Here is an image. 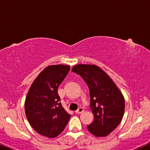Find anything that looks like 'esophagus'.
Masks as SVG:
<instances>
[{
  "instance_id": "34e87169",
  "label": "esophagus",
  "mask_w": 150,
  "mask_h": 150,
  "mask_svg": "<svg viewBox=\"0 0 150 150\" xmlns=\"http://www.w3.org/2000/svg\"><path fill=\"white\" fill-rule=\"evenodd\" d=\"M83 111H84V109H83L82 107H79L78 109L76 111H75V113H77V114H79V113H82Z\"/></svg>"
}]
</instances>
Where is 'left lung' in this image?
Returning a JSON list of instances; mask_svg holds the SVG:
<instances>
[{
	"label": "left lung",
	"mask_w": 150,
	"mask_h": 150,
	"mask_svg": "<svg viewBox=\"0 0 150 150\" xmlns=\"http://www.w3.org/2000/svg\"><path fill=\"white\" fill-rule=\"evenodd\" d=\"M72 72L80 75L89 88L94 120L87 126L88 132L97 137L107 136L120 124L124 115L122 94L109 75L97 66L78 64L73 66Z\"/></svg>",
	"instance_id": "1"
}]
</instances>
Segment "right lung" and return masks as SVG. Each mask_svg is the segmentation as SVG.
<instances>
[{
    "mask_svg": "<svg viewBox=\"0 0 150 150\" xmlns=\"http://www.w3.org/2000/svg\"><path fill=\"white\" fill-rule=\"evenodd\" d=\"M69 71V66H49L30 86L25 102V111L30 125L41 135L48 138L59 135L71 117L62 107L57 92Z\"/></svg>",
    "mask_w": 150,
    "mask_h": 150,
    "instance_id": "right-lung-1",
    "label": "right lung"
}]
</instances>
